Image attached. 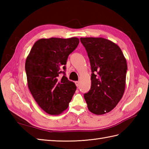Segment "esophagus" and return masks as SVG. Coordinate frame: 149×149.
Wrapping results in <instances>:
<instances>
[{
	"instance_id": "1",
	"label": "esophagus",
	"mask_w": 149,
	"mask_h": 149,
	"mask_svg": "<svg viewBox=\"0 0 149 149\" xmlns=\"http://www.w3.org/2000/svg\"><path fill=\"white\" fill-rule=\"evenodd\" d=\"M75 84H76V86L78 87V86H79V85H80V83H79V81H75Z\"/></svg>"
}]
</instances>
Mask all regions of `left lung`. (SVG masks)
<instances>
[{
	"label": "left lung",
	"instance_id": "1",
	"mask_svg": "<svg viewBox=\"0 0 149 149\" xmlns=\"http://www.w3.org/2000/svg\"><path fill=\"white\" fill-rule=\"evenodd\" d=\"M90 59L91 86L84 95L90 111L109 113L124 93L127 65L120 47L103 38H81Z\"/></svg>",
	"mask_w": 149,
	"mask_h": 149
}]
</instances>
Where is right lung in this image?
<instances>
[{
  "instance_id": "add662e5",
  "label": "right lung",
  "mask_w": 149,
  "mask_h": 149,
  "mask_svg": "<svg viewBox=\"0 0 149 149\" xmlns=\"http://www.w3.org/2000/svg\"><path fill=\"white\" fill-rule=\"evenodd\" d=\"M77 38H50L38 40L26 61L28 87L37 104L52 115L68 108L76 86L65 76L68 57L77 48ZM63 75L59 77V74Z\"/></svg>"
}]
</instances>
